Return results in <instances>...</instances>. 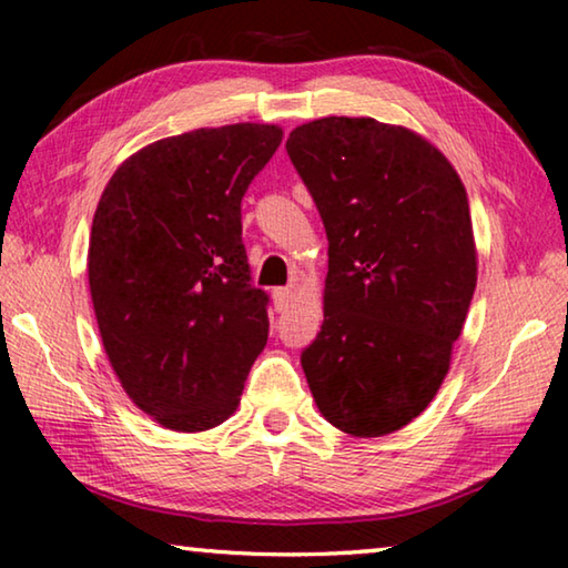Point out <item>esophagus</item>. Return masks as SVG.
Masks as SVG:
<instances>
[{
  "mask_svg": "<svg viewBox=\"0 0 568 568\" xmlns=\"http://www.w3.org/2000/svg\"><path fill=\"white\" fill-rule=\"evenodd\" d=\"M293 297H295V293H293V287H275V291H273L275 311H277V313H285V311H287V307H291V303H293Z\"/></svg>",
  "mask_w": 568,
  "mask_h": 568,
  "instance_id": "34e87169",
  "label": "esophagus"
}]
</instances>
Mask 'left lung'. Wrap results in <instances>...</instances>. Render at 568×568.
Returning a JSON list of instances; mask_svg holds the SVG:
<instances>
[{"label": "left lung", "mask_w": 568, "mask_h": 568, "mask_svg": "<svg viewBox=\"0 0 568 568\" xmlns=\"http://www.w3.org/2000/svg\"><path fill=\"white\" fill-rule=\"evenodd\" d=\"M285 148L328 235L307 386L343 434H396L436 398L476 291L466 187L423 134L373 118L305 122Z\"/></svg>", "instance_id": "left-lung-1"}]
</instances>
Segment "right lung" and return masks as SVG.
Segmentation results:
<instances>
[{
	"mask_svg": "<svg viewBox=\"0 0 568 568\" xmlns=\"http://www.w3.org/2000/svg\"><path fill=\"white\" fill-rule=\"evenodd\" d=\"M283 140L237 122L152 142L114 170L94 210L88 277L114 376L178 434L233 416L267 343L240 203Z\"/></svg>",
	"mask_w": 568,
	"mask_h": 568,
	"instance_id": "right-lung-1",
	"label": "right lung"
}]
</instances>
